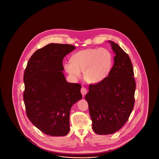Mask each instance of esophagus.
<instances>
[{
  "instance_id": "obj_1",
  "label": "esophagus",
  "mask_w": 159,
  "mask_h": 159,
  "mask_svg": "<svg viewBox=\"0 0 159 159\" xmlns=\"http://www.w3.org/2000/svg\"><path fill=\"white\" fill-rule=\"evenodd\" d=\"M80 92H81V93H82V95H83V96H84V95L87 93V92H88V91H87V89H86L85 88L82 87V88H81Z\"/></svg>"
}]
</instances>
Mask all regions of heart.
Instances as JSON below:
<instances>
[{
  "label": "heart",
  "mask_w": 159,
  "mask_h": 159,
  "mask_svg": "<svg viewBox=\"0 0 159 159\" xmlns=\"http://www.w3.org/2000/svg\"><path fill=\"white\" fill-rule=\"evenodd\" d=\"M112 61L111 53L106 48H88L74 53L70 62L64 63V68L74 79L79 78L83 71L88 82L98 83L109 75Z\"/></svg>",
  "instance_id": "b5f03b06"
}]
</instances>
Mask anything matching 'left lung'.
I'll return each mask as SVG.
<instances>
[{
	"label": "left lung",
	"instance_id": "8db88e82",
	"mask_svg": "<svg viewBox=\"0 0 159 159\" xmlns=\"http://www.w3.org/2000/svg\"><path fill=\"white\" fill-rule=\"evenodd\" d=\"M109 42L116 54L113 66L104 80L89 85L85 96L92 129L98 135L112 134L121 128L135 104L136 83L130 59L117 43Z\"/></svg>",
	"mask_w": 159,
	"mask_h": 159
}]
</instances>
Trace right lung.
Masks as SVG:
<instances>
[{
	"instance_id": "add662e5",
	"label": "right lung",
	"mask_w": 159,
	"mask_h": 159,
	"mask_svg": "<svg viewBox=\"0 0 159 159\" xmlns=\"http://www.w3.org/2000/svg\"><path fill=\"white\" fill-rule=\"evenodd\" d=\"M75 49L68 44H48L31 55L24 71L27 116L37 128L50 136L68 134L71 108L82 98L81 85L67 82L62 72L64 57Z\"/></svg>"
}]
</instances>
